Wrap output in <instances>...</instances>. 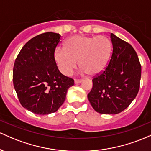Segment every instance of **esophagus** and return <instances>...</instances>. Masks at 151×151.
<instances>
[{"instance_id": "esophagus-1", "label": "esophagus", "mask_w": 151, "mask_h": 151, "mask_svg": "<svg viewBox=\"0 0 151 151\" xmlns=\"http://www.w3.org/2000/svg\"><path fill=\"white\" fill-rule=\"evenodd\" d=\"M82 81L81 79H75V83L78 84V83H80Z\"/></svg>"}]
</instances>
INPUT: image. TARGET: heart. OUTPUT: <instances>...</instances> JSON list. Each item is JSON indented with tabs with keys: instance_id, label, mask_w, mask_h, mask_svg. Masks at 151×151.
Masks as SVG:
<instances>
[{
	"instance_id": "obj_1",
	"label": "heart",
	"mask_w": 151,
	"mask_h": 151,
	"mask_svg": "<svg viewBox=\"0 0 151 151\" xmlns=\"http://www.w3.org/2000/svg\"><path fill=\"white\" fill-rule=\"evenodd\" d=\"M112 50L111 40L106 35H76L65 42V48L55 49L54 58L63 75H70L77 67L79 60L83 72L96 76L107 67Z\"/></svg>"
}]
</instances>
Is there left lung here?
Instances as JSON below:
<instances>
[{
  "label": "left lung",
  "instance_id": "8db88e82",
  "mask_svg": "<svg viewBox=\"0 0 151 151\" xmlns=\"http://www.w3.org/2000/svg\"><path fill=\"white\" fill-rule=\"evenodd\" d=\"M113 52L107 67L93 77L88 94L91 106L102 114H117L135 99L140 88L141 65L132 45L111 34Z\"/></svg>",
  "mask_w": 151,
  "mask_h": 151
}]
</instances>
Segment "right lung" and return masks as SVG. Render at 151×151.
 Wrapping results in <instances>:
<instances>
[{"label": "right lung", "instance_id": "right-lung-1", "mask_svg": "<svg viewBox=\"0 0 151 151\" xmlns=\"http://www.w3.org/2000/svg\"><path fill=\"white\" fill-rule=\"evenodd\" d=\"M59 33L47 32L23 45L14 63L13 81L23 107L33 113H55L65 100L74 80L58 68L54 53L60 43Z\"/></svg>", "mask_w": 151, "mask_h": 151}]
</instances>
